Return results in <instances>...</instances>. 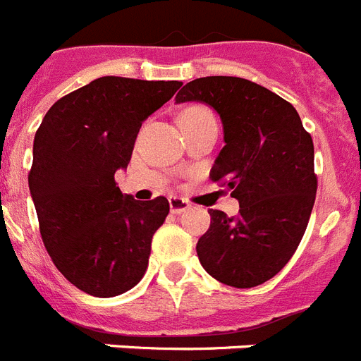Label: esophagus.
Wrapping results in <instances>:
<instances>
[{
    "instance_id": "1",
    "label": "esophagus",
    "mask_w": 361,
    "mask_h": 361,
    "mask_svg": "<svg viewBox=\"0 0 361 361\" xmlns=\"http://www.w3.org/2000/svg\"><path fill=\"white\" fill-rule=\"evenodd\" d=\"M191 208V204L186 199H180V197H171L170 199V212L178 215V213L186 212Z\"/></svg>"
}]
</instances>
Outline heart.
Masks as SVG:
<instances>
[{
    "instance_id": "1",
    "label": "heart",
    "mask_w": 361,
    "mask_h": 361,
    "mask_svg": "<svg viewBox=\"0 0 361 361\" xmlns=\"http://www.w3.org/2000/svg\"><path fill=\"white\" fill-rule=\"evenodd\" d=\"M213 119V114L202 104H191L186 110L180 114V119L178 123H197V121H206Z\"/></svg>"
}]
</instances>
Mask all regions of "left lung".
I'll return each instance as SVG.
<instances>
[{
  "mask_svg": "<svg viewBox=\"0 0 361 361\" xmlns=\"http://www.w3.org/2000/svg\"><path fill=\"white\" fill-rule=\"evenodd\" d=\"M175 101L206 103L220 116L226 145L209 178L240 204L237 216L208 209L200 264L231 288L260 286L291 260L307 228L318 186L311 135L291 103L247 79H195Z\"/></svg>",
  "mask_w": 361,
  "mask_h": 361,
  "instance_id": "left-lung-1",
  "label": "left lung"
}]
</instances>
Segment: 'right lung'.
Segmentation results:
<instances>
[{
    "label": "right lung",
    "instance_id": "add662e5",
    "mask_svg": "<svg viewBox=\"0 0 361 361\" xmlns=\"http://www.w3.org/2000/svg\"><path fill=\"white\" fill-rule=\"evenodd\" d=\"M180 86L99 78L54 103L37 128L28 188L41 238L61 275L88 295H123L145 276L170 202L123 195L116 171L128 166L142 123Z\"/></svg>",
    "mask_w": 361,
    "mask_h": 361
}]
</instances>
